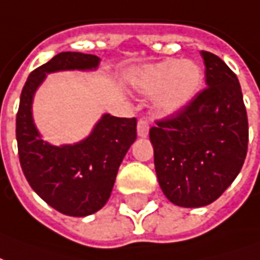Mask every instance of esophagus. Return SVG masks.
Instances as JSON below:
<instances>
[{
	"label": "esophagus",
	"instance_id": "obj_1",
	"mask_svg": "<svg viewBox=\"0 0 260 260\" xmlns=\"http://www.w3.org/2000/svg\"><path fill=\"white\" fill-rule=\"evenodd\" d=\"M149 132V124L145 119H140L137 124V133L140 137H147Z\"/></svg>",
	"mask_w": 260,
	"mask_h": 260
}]
</instances>
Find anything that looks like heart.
<instances>
[{"label":"heart","instance_id":"b5f03b06","mask_svg":"<svg viewBox=\"0 0 260 260\" xmlns=\"http://www.w3.org/2000/svg\"><path fill=\"white\" fill-rule=\"evenodd\" d=\"M202 73L190 60L168 59L138 70L133 86L148 95H156V108L164 115L181 111L201 87Z\"/></svg>","mask_w":260,"mask_h":260}]
</instances>
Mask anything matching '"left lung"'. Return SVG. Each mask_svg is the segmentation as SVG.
<instances>
[{"instance_id": "1", "label": "left lung", "mask_w": 260, "mask_h": 260, "mask_svg": "<svg viewBox=\"0 0 260 260\" xmlns=\"http://www.w3.org/2000/svg\"><path fill=\"white\" fill-rule=\"evenodd\" d=\"M206 86L149 128L160 188L174 205L212 204L234 181L248 151V116L236 73L201 51Z\"/></svg>"}]
</instances>
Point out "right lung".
<instances>
[{"mask_svg": "<svg viewBox=\"0 0 260 260\" xmlns=\"http://www.w3.org/2000/svg\"><path fill=\"white\" fill-rule=\"evenodd\" d=\"M100 58L60 52L34 69L20 94L16 140L20 166L41 200L68 216H88L107 204L124 155L137 138L136 117L104 115L90 136L75 145L54 147L40 138L31 117V101L47 73L95 69Z\"/></svg>", "mask_w": 260, "mask_h": 260, "instance_id": "right-lung-1", "label": "right lung"}]
</instances>
